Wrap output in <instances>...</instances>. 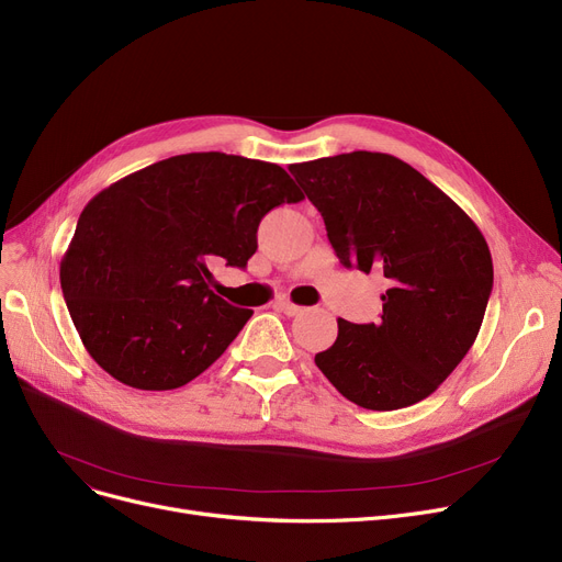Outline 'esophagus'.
I'll return each instance as SVG.
<instances>
[{
	"label": "esophagus",
	"mask_w": 562,
	"mask_h": 562,
	"mask_svg": "<svg viewBox=\"0 0 562 562\" xmlns=\"http://www.w3.org/2000/svg\"><path fill=\"white\" fill-rule=\"evenodd\" d=\"M276 310L284 312L286 316H299V314H303V312H305V307H301V305H293L291 301H278V303H276Z\"/></svg>",
	"instance_id": "34e87169"
}]
</instances>
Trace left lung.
Here are the masks:
<instances>
[{
    "label": "left lung",
    "instance_id": "8db88e82",
    "mask_svg": "<svg viewBox=\"0 0 562 562\" xmlns=\"http://www.w3.org/2000/svg\"><path fill=\"white\" fill-rule=\"evenodd\" d=\"M344 266L387 278L380 323L337 318V341L316 367L367 409L430 396L476 341L494 269L479 225L409 164L346 153L291 164Z\"/></svg>",
    "mask_w": 562,
    "mask_h": 562
}]
</instances>
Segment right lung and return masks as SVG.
<instances>
[{
  "mask_svg": "<svg viewBox=\"0 0 562 562\" xmlns=\"http://www.w3.org/2000/svg\"><path fill=\"white\" fill-rule=\"evenodd\" d=\"M305 195L278 164L225 153L140 168L83 206L61 289L91 356L123 385L177 390L210 369L252 310L210 289V266H244L259 221Z\"/></svg>",
  "mask_w": 562,
  "mask_h": 562,
  "instance_id": "right-lung-1",
  "label": "right lung"
}]
</instances>
